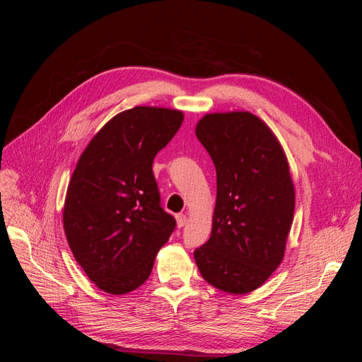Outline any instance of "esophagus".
I'll return each mask as SVG.
<instances>
[{
	"label": "esophagus",
	"instance_id": "obj_1",
	"mask_svg": "<svg viewBox=\"0 0 362 362\" xmlns=\"http://www.w3.org/2000/svg\"><path fill=\"white\" fill-rule=\"evenodd\" d=\"M185 223H187V216L185 214H177V225H178V228H182Z\"/></svg>",
	"mask_w": 362,
	"mask_h": 362
}]
</instances>
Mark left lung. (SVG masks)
Returning <instances> with one entry per match:
<instances>
[{
  "mask_svg": "<svg viewBox=\"0 0 362 362\" xmlns=\"http://www.w3.org/2000/svg\"><path fill=\"white\" fill-rule=\"evenodd\" d=\"M217 178L213 229L194 249L202 278L234 294L258 288L281 264L294 213L286 154L261 119L213 113L196 127Z\"/></svg>",
  "mask_w": 362,
  "mask_h": 362,
  "instance_id": "8db88e82",
  "label": "left lung"
}]
</instances>
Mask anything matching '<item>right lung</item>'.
<instances>
[{
    "instance_id": "1",
    "label": "right lung",
    "mask_w": 362,
    "mask_h": 362,
    "mask_svg": "<svg viewBox=\"0 0 362 362\" xmlns=\"http://www.w3.org/2000/svg\"><path fill=\"white\" fill-rule=\"evenodd\" d=\"M182 119L169 108L125 110L108 120L76 163L64 201V234L86 275L107 293L140 287L175 231L152 161Z\"/></svg>"
}]
</instances>
